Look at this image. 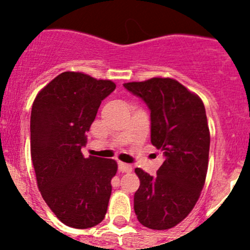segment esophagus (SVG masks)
<instances>
[{
  "mask_svg": "<svg viewBox=\"0 0 250 250\" xmlns=\"http://www.w3.org/2000/svg\"><path fill=\"white\" fill-rule=\"evenodd\" d=\"M118 170H120V172H122V173H130L133 170V168H132V166H130V165L120 162V163H118Z\"/></svg>",
  "mask_w": 250,
  "mask_h": 250,
  "instance_id": "1",
  "label": "esophagus"
}]
</instances>
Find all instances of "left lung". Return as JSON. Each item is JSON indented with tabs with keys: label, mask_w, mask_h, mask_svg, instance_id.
Returning a JSON list of instances; mask_svg holds the SVG:
<instances>
[{
	"label": "left lung",
	"mask_w": 250,
	"mask_h": 250,
	"mask_svg": "<svg viewBox=\"0 0 250 250\" xmlns=\"http://www.w3.org/2000/svg\"><path fill=\"white\" fill-rule=\"evenodd\" d=\"M123 85L150 110L151 143L166 157L157 175L135 169L140 179L135 215L146 228L167 230L192 210L206 181L210 145L206 109L197 95L172 78Z\"/></svg>",
	"instance_id": "1"
}]
</instances>
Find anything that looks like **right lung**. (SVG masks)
<instances>
[{"instance_id": "1", "label": "right lung", "mask_w": 250, "mask_h": 250, "mask_svg": "<svg viewBox=\"0 0 250 250\" xmlns=\"http://www.w3.org/2000/svg\"><path fill=\"white\" fill-rule=\"evenodd\" d=\"M115 88L109 80L66 71L50 81L32 104L31 158L37 185L53 213L70 228H93L106 214L117 163L84 158L81 148L102 100Z\"/></svg>"}]
</instances>
